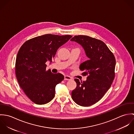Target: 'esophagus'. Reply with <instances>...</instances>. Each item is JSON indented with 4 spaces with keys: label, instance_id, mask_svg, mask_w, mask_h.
<instances>
[{
    "label": "esophagus",
    "instance_id": "34e87169",
    "mask_svg": "<svg viewBox=\"0 0 134 134\" xmlns=\"http://www.w3.org/2000/svg\"><path fill=\"white\" fill-rule=\"evenodd\" d=\"M71 79H72V78L71 77L68 76V75L64 76V80H70Z\"/></svg>",
    "mask_w": 134,
    "mask_h": 134
}]
</instances>
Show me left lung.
Listing matches in <instances>:
<instances>
[{"label":"left lung","mask_w":134,"mask_h":134,"mask_svg":"<svg viewBox=\"0 0 134 134\" xmlns=\"http://www.w3.org/2000/svg\"><path fill=\"white\" fill-rule=\"evenodd\" d=\"M83 48L88 60L79 69L88 75L86 81L75 79L76 88L72 92L73 100L81 106H89L99 101L110 88L115 78V59L102 41L87 36H75L71 39Z\"/></svg>","instance_id":"left-lung-1"}]
</instances>
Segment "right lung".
Segmentation results:
<instances>
[{
  "label": "right lung",
  "instance_id": "right-lung-1",
  "mask_svg": "<svg viewBox=\"0 0 134 134\" xmlns=\"http://www.w3.org/2000/svg\"><path fill=\"white\" fill-rule=\"evenodd\" d=\"M72 36L47 34L25 42L20 48L15 62V74L19 86L34 103L42 105L51 101L55 87L64 76L46 70L47 61L52 62L58 49Z\"/></svg>",
  "mask_w": 134,
  "mask_h": 134
}]
</instances>
